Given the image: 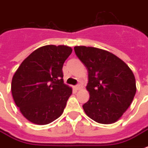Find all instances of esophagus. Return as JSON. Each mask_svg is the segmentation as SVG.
<instances>
[{
    "label": "esophagus",
    "mask_w": 148,
    "mask_h": 148,
    "mask_svg": "<svg viewBox=\"0 0 148 148\" xmlns=\"http://www.w3.org/2000/svg\"><path fill=\"white\" fill-rule=\"evenodd\" d=\"M81 87H82V86H81V84H77L75 88H76L77 90H80V89H81Z\"/></svg>",
    "instance_id": "esophagus-1"
}]
</instances>
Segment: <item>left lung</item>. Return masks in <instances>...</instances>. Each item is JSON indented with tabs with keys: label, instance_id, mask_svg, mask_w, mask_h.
Listing matches in <instances>:
<instances>
[{
	"label": "left lung",
	"instance_id": "8db88e82",
	"mask_svg": "<svg viewBox=\"0 0 148 148\" xmlns=\"http://www.w3.org/2000/svg\"><path fill=\"white\" fill-rule=\"evenodd\" d=\"M87 67L90 99L83 105L86 114L101 124L117 121L131 105L136 81L127 65L114 54L96 47H74Z\"/></svg>",
	"mask_w": 148,
	"mask_h": 148
}]
</instances>
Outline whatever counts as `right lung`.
Segmentation results:
<instances>
[{"label": "right lung", "mask_w": 148, "mask_h": 148, "mask_svg": "<svg viewBox=\"0 0 148 148\" xmlns=\"http://www.w3.org/2000/svg\"><path fill=\"white\" fill-rule=\"evenodd\" d=\"M71 52L64 45H46L32 52L15 72L13 98L29 121L44 125L62 114L72 93L64 83L62 68Z\"/></svg>", "instance_id": "right-lung-1"}]
</instances>
